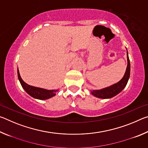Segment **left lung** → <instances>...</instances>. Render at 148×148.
I'll list each match as a JSON object with an SVG mask.
<instances>
[{
  "instance_id": "8db88e82",
  "label": "left lung",
  "mask_w": 148,
  "mask_h": 148,
  "mask_svg": "<svg viewBox=\"0 0 148 148\" xmlns=\"http://www.w3.org/2000/svg\"><path fill=\"white\" fill-rule=\"evenodd\" d=\"M127 67L126 72H125L124 76L120 81L114 85L110 86L106 88L102 89L101 90H93L91 91V93L94 96L101 99H110L114 97L116 95L119 93L123 89L125 88L126 85L128 82V80L130 76V71H131V65H130L129 58L128 56V53L127 52Z\"/></svg>"
}]
</instances>
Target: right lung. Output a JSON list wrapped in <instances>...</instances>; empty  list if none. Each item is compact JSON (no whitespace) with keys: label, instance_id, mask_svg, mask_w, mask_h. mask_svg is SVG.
<instances>
[{"label":"right lung","instance_id":"obj_1","mask_svg":"<svg viewBox=\"0 0 148 148\" xmlns=\"http://www.w3.org/2000/svg\"><path fill=\"white\" fill-rule=\"evenodd\" d=\"M17 76H18V78L22 87H23L27 93L29 95H31L33 98L40 100H46L51 98V97H53L56 95V92L57 91V90H47L39 88V87L31 86L27 84L21 79L18 69H17Z\"/></svg>","mask_w":148,"mask_h":148}]
</instances>
